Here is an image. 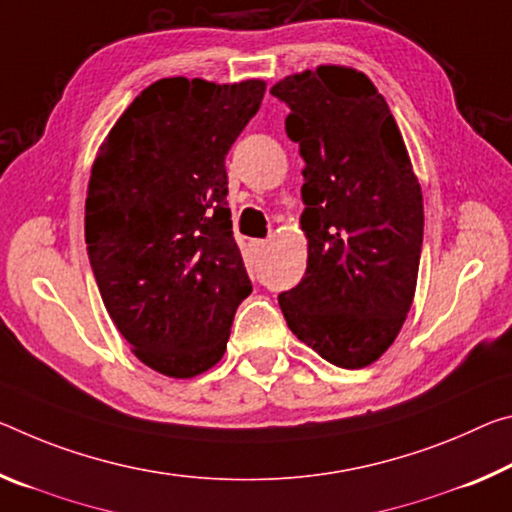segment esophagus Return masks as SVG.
Listing matches in <instances>:
<instances>
[{
	"label": "esophagus",
	"mask_w": 512,
	"mask_h": 512,
	"mask_svg": "<svg viewBox=\"0 0 512 512\" xmlns=\"http://www.w3.org/2000/svg\"><path fill=\"white\" fill-rule=\"evenodd\" d=\"M250 246L255 248V253H264V250L269 248V241H264V239H255L253 243H250Z\"/></svg>",
	"instance_id": "34e87169"
}]
</instances>
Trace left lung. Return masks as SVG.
I'll return each mask as SVG.
<instances>
[{
	"label": "left lung",
	"instance_id": "8db88e82",
	"mask_svg": "<svg viewBox=\"0 0 512 512\" xmlns=\"http://www.w3.org/2000/svg\"><path fill=\"white\" fill-rule=\"evenodd\" d=\"M305 161L307 269L278 296L294 335L342 369L376 362L415 298L424 200L385 97L353 68L319 66L271 88Z\"/></svg>",
	"mask_w": 512,
	"mask_h": 512
}]
</instances>
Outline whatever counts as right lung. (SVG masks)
Instances as JSON below:
<instances>
[{
  "mask_svg": "<svg viewBox=\"0 0 512 512\" xmlns=\"http://www.w3.org/2000/svg\"><path fill=\"white\" fill-rule=\"evenodd\" d=\"M264 91L262 79H159L95 157L84 230L97 289L136 358L164 376L212 369L253 291L225 200V154Z\"/></svg>",
  "mask_w": 512,
  "mask_h": 512,
  "instance_id": "add662e5",
  "label": "right lung"
}]
</instances>
